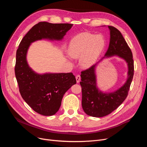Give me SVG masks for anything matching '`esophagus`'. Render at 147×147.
<instances>
[{"instance_id":"34e87169","label":"esophagus","mask_w":147,"mask_h":147,"mask_svg":"<svg viewBox=\"0 0 147 147\" xmlns=\"http://www.w3.org/2000/svg\"><path fill=\"white\" fill-rule=\"evenodd\" d=\"M76 82L77 83H79L80 80V75H77L76 77Z\"/></svg>"}]
</instances>
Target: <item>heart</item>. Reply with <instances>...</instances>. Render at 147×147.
I'll list each match as a JSON object with an SVG mask.
<instances>
[{
    "label": "heart",
    "instance_id": "b5f03b06",
    "mask_svg": "<svg viewBox=\"0 0 147 147\" xmlns=\"http://www.w3.org/2000/svg\"><path fill=\"white\" fill-rule=\"evenodd\" d=\"M105 46L104 37L100 34L82 33L74 37L67 48L68 55L73 58H79V64L83 68L93 65Z\"/></svg>",
    "mask_w": 147,
    "mask_h": 147
}]
</instances>
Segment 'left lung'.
<instances>
[{"label": "left lung", "instance_id": "1", "mask_svg": "<svg viewBox=\"0 0 147 147\" xmlns=\"http://www.w3.org/2000/svg\"><path fill=\"white\" fill-rule=\"evenodd\" d=\"M110 38L108 49L104 57L97 63L81 73L82 100L83 111L92 117H102L109 115L122 104L126 98L132 83L134 65L132 51L120 31L113 26H108ZM118 56L127 63L128 71L127 79L124 84L118 90L111 92H104L97 86L96 68L104 59Z\"/></svg>", "mask_w": 147, "mask_h": 147}]
</instances>
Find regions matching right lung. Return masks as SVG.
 <instances>
[{"label": "right lung", "instance_id": "obj_1", "mask_svg": "<svg viewBox=\"0 0 147 147\" xmlns=\"http://www.w3.org/2000/svg\"><path fill=\"white\" fill-rule=\"evenodd\" d=\"M73 26L38 22L23 37L17 51L15 73L21 95L34 111L45 116L59 110L64 95L76 80L72 73H36L27 63V52L31 44L37 40H61Z\"/></svg>", "mask_w": 147, "mask_h": 147}]
</instances>
